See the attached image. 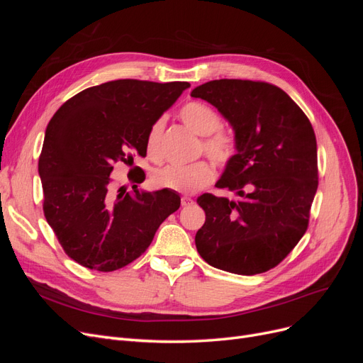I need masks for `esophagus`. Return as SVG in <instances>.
<instances>
[{"instance_id": "esophagus-1", "label": "esophagus", "mask_w": 363, "mask_h": 363, "mask_svg": "<svg viewBox=\"0 0 363 363\" xmlns=\"http://www.w3.org/2000/svg\"><path fill=\"white\" fill-rule=\"evenodd\" d=\"M192 203H194V200L191 199V196H186V195H184V196H182V206H183V207H186V206H191Z\"/></svg>"}]
</instances>
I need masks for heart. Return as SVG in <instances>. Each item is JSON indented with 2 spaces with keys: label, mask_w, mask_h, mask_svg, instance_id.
<instances>
[{
  "label": "heart",
  "mask_w": 363,
  "mask_h": 363,
  "mask_svg": "<svg viewBox=\"0 0 363 363\" xmlns=\"http://www.w3.org/2000/svg\"><path fill=\"white\" fill-rule=\"evenodd\" d=\"M180 119L201 136L200 151L218 167H224L236 155L238 142L233 133L221 128V116L213 107L200 101H191L180 108ZM164 128L163 118L156 119L147 131L145 150L152 160L160 159V144ZM215 179V169L204 159L189 164H167L151 175V183L160 189L194 194Z\"/></svg>",
  "instance_id": "b5f03b06"
}]
</instances>
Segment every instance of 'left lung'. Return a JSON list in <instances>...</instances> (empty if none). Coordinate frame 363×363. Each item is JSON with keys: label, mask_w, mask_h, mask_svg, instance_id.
<instances>
[{"label": "left lung", "mask_w": 363, "mask_h": 363, "mask_svg": "<svg viewBox=\"0 0 363 363\" xmlns=\"http://www.w3.org/2000/svg\"><path fill=\"white\" fill-rule=\"evenodd\" d=\"M211 103L235 130L238 150L216 188L203 194L206 223L195 235L200 256L240 276L265 272L286 257L309 225L318 189L311 121L280 87L251 80H212L191 92Z\"/></svg>", "instance_id": "1"}]
</instances>
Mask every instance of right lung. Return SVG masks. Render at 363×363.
Listing matches in <instances>:
<instances>
[{
  "label": "right lung",
  "instance_id": "add662e5",
  "mask_svg": "<svg viewBox=\"0 0 363 363\" xmlns=\"http://www.w3.org/2000/svg\"><path fill=\"white\" fill-rule=\"evenodd\" d=\"M188 82L115 80L74 95L48 123L39 175L43 215L67 255L82 267L111 272L136 260L159 225L180 207L174 191L112 186L118 162L144 157L150 125L177 101Z\"/></svg>",
  "mask_w": 363,
  "mask_h": 363
}]
</instances>
